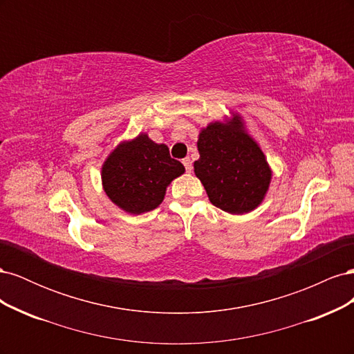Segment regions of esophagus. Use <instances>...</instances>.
<instances>
[{
    "label": "esophagus",
    "instance_id": "1",
    "mask_svg": "<svg viewBox=\"0 0 354 354\" xmlns=\"http://www.w3.org/2000/svg\"><path fill=\"white\" fill-rule=\"evenodd\" d=\"M183 165H185V168H186L187 173H192V168H194V167H192V160H190V158H185V159H183Z\"/></svg>",
    "mask_w": 354,
    "mask_h": 354
}]
</instances>
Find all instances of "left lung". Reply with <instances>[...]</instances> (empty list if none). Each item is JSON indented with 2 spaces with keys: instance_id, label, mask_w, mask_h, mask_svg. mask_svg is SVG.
<instances>
[{
  "instance_id": "obj_1",
  "label": "left lung",
  "mask_w": 354,
  "mask_h": 354,
  "mask_svg": "<svg viewBox=\"0 0 354 354\" xmlns=\"http://www.w3.org/2000/svg\"><path fill=\"white\" fill-rule=\"evenodd\" d=\"M194 168L214 207L230 214L252 211L272 178L261 149L242 130L239 116L230 124L214 122L198 140Z\"/></svg>"
}]
</instances>
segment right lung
I'll return each instance as SVG.
<instances>
[{"label":"right lung","mask_w":354,"mask_h":354,"mask_svg":"<svg viewBox=\"0 0 354 354\" xmlns=\"http://www.w3.org/2000/svg\"><path fill=\"white\" fill-rule=\"evenodd\" d=\"M185 167L169 156L165 145H156L146 134L118 146L102 169L106 195L131 214L155 209L165 196L171 180Z\"/></svg>","instance_id":"obj_1"}]
</instances>
